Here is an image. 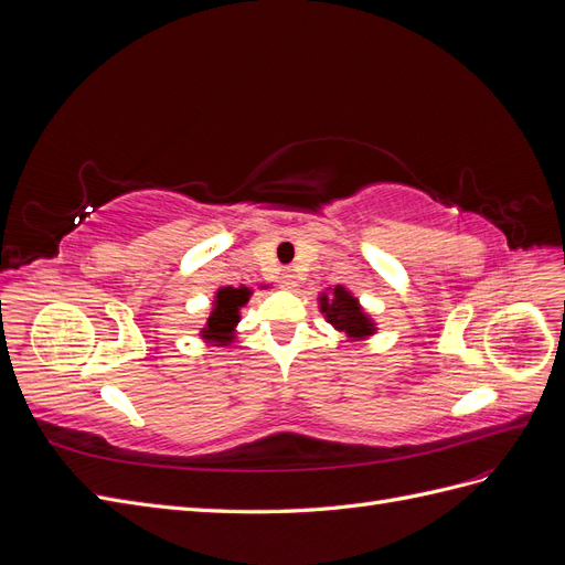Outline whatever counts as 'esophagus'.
<instances>
[{"label": "esophagus", "instance_id": "esophagus-1", "mask_svg": "<svg viewBox=\"0 0 565 565\" xmlns=\"http://www.w3.org/2000/svg\"><path fill=\"white\" fill-rule=\"evenodd\" d=\"M280 282H282V287L285 289H295L297 287V273L295 270H282V276H280Z\"/></svg>", "mask_w": 565, "mask_h": 565}]
</instances>
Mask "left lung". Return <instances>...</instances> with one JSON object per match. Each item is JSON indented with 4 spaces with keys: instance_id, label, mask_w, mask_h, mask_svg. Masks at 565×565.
Instances as JSON below:
<instances>
[{
    "instance_id": "1",
    "label": "left lung",
    "mask_w": 565,
    "mask_h": 565,
    "mask_svg": "<svg viewBox=\"0 0 565 565\" xmlns=\"http://www.w3.org/2000/svg\"><path fill=\"white\" fill-rule=\"evenodd\" d=\"M320 313L337 332H344L349 341H363L377 332V324L363 311L361 301L344 285L328 287L318 297Z\"/></svg>"
}]
</instances>
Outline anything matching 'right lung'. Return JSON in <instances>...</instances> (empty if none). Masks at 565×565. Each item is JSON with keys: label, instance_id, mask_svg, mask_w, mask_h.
I'll list each match as a JSON object with an SVG mask.
<instances>
[{"label": "right lung", "instance_id": "add662e5", "mask_svg": "<svg viewBox=\"0 0 565 565\" xmlns=\"http://www.w3.org/2000/svg\"><path fill=\"white\" fill-rule=\"evenodd\" d=\"M249 297H252V289L245 285L218 287L214 292L210 318L204 322L200 337L214 347L231 344L235 339L237 322H241V309L249 301Z\"/></svg>", "mask_w": 565, "mask_h": 565}]
</instances>
